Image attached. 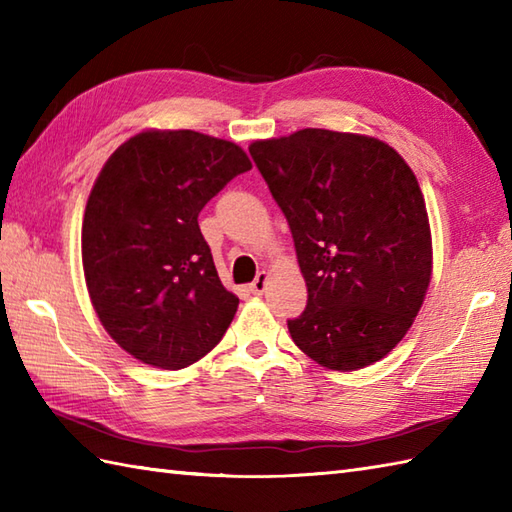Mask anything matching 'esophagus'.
Here are the masks:
<instances>
[{
  "mask_svg": "<svg viewBox=\"0 0 512 512\" xmlns=\"http://www.w3.org/2000/svg\"><path fill=\"white\" fill-rule=\"evenodd\" d=\"M268 279H270V275L266 273V270H262V273H259V275L255 277L253 284L248 286V290L253 292V295H264V290H266V286H268Z\"/></svg>",
  "mask_w": 512,
  "mask_h": 512,
  "instance_id": "esophagus-1",
  "label": "esophagus"
}]
</instances>
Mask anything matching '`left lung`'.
<instances>
[{
    "label": "left lung",
    "instance_id": "obj_1",
    "mask_svg": "<svg viewBox=\"0 0 512 512\" xmlns=\"http://www.w3.org/2000/svg\"><path fill=\"white\" fill-rule=\"evenodd\" d=\"M284 211L308 306L292 341L321 367L354 372L402 341L427 295V206L394 147L363 134L299 129L248 147Z\"/></svg>",
    "mask_w": 512,
    "mask_h": 512
}]
</instances>
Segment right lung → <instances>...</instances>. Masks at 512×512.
Segmentation results:
<instances>
[{
    "label": "right lung",
    "instance_id": "1",
    "mask_svg": "<svg viewBox=\"0 0 512 512\" xmlns=\"http://www.w3.org/2000/svg\"><path fill=\"white\" fill-rule=\"evenodd\" d=\"M250 167L239 145L191 129H145L103 165L81 228L85 286L140 363L189 367L231 325L239 299L217 277L198 215Z\"/></svg>",
    "mask_w": 512,
    "mask_h": 512
}]
</instances>
